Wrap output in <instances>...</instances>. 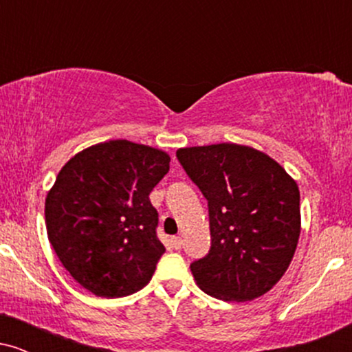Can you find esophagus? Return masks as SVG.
<instances>
[{
  "label": "esophagus",
  "instance_id": "esophagus-1",
  "mask_svg": "<svg viewBox=\"0 0 352 352\" xmlns=\"http://www.w3.org/2000/svg\"><path fill=\"white\" fill-rule=\"evenodd\" d=\"M182 243H184V241H182V238L180 236H173L172 238V246L175 250H180L182 248Z\"/></svg>",
  "mask_w": 352,
  "mask_h": 352
}]
</instances>
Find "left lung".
<instances>
[{"label": "left lung", "instance_id": "left-lung-1", "mask_svg": "<svg viewBox=\"0 0 352 352\" xmlns=\"http://www.w3.org/2000/svg\"><path fill=\"white\" fill-rule=\"evenodd\" d=\"M177 159L208 200L212 246L190 265L197 285L223 301L263 296L296 252L298 184L276 160L248 145L185 147Z\"/></svg>", "mask_w": 352, "mask_h": 352}]
</instances>
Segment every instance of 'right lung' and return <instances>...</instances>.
I'll return each instance as SVG.
<instances>
[{"label": "right lung", "mask_w": 352, "mask_h": 352, "mask_svg": "<svg viewBox=\"0 0 352 352\" xmlns=\"http://www.w3.org/2000/svg\"><path fill=\"white\" fill-rule=\"evenodd\" d=\"M168 162L160 148L109 140L76 153L60 168L44 204L47 238L87 292L120 298L151 281L165 246L148 195Z\"/></svg>", "instance_id": "obj_1"}]
</instances>
